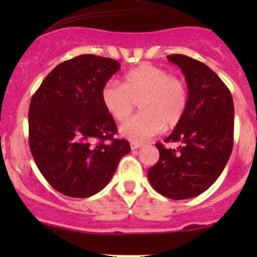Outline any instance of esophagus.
<instances>
[{
    "instance_id": "34e87169",
    "label": "esophagus",
    "mask_w": 257,
    "mask_h": 257,
    "mask_svg": "<svg viewBox=\"0 0 257 257\" xmlns=\"http://www.w3.org/2000/svg\"><path fill=\"white\" fill-rule=\"evenodd\" d=\"M142 145H143L142 143H131V148L134 150V149H138V148H141Z\"/></svg>"
}]
</instances>
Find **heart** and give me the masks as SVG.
<instances>
[{
	"label": "heart",
	"instance_id": "heart-1",
	"mask_svg": "<svg viewBox=\"0 0 257 257\" xmlns=\"http://www.w3.org/2000/svg\"><path fill=\"white\" fill-rule=\"evenodd\" d=\"M102 102L116 121H125L139 103L142 114L120 126L133 143H143L163 128L180 123L188 107V88L179 77L153 64H142L124 76L123 84L109 80L102 89Z\"/></svg>",
	"mask_w": 257,
	"mask_h": 257
}]
</instances>
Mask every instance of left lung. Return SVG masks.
<instances>
[{
    "label": "left lung",
    "instance_id": "left-lung-1",
    "mask_svg": "<svg viewBox=\"0 0 257 257\" xmlns=\"http://www.w3.org/2000/svg\"><path fill=\"white\" fill-rule=\"evenodd\" d=\"M188 84V107L165 143H157L159 160L148 172L153 188L174 200L200 195L224 170L234 145V102L229 88L203 62L184 54L167 57Z\"/></svg>",
    "mask_w": 257,
    "mask_h": 257
}]
</instances>
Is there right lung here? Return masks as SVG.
Returning <instances> with one entry per match:
<instances>
[{
	"label": "right lung",
	"instance_id": "right-lung-1",
	"mask_svg": "<svg viewBox=\"0 0 257 257\" xmlns=\"http://www.w3.org/2000/svg\"><path fill=\"white\" fill-rule=\"evenodd\" d=\"M120 68L112 58L80 54L58 64L33 94L28 110L32 157L61 194L88 198L105 188L131 152L102 102L105 83Z\"/></svg>",
	"mask_w": 257,
	"mask_h": 257
}]
</instances>
